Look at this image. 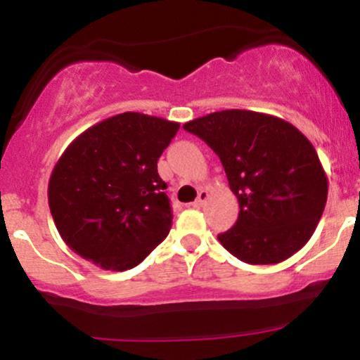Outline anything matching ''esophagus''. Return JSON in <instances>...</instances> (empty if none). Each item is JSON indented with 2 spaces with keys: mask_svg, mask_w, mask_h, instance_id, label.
Instances as JSON below:
<instances>
[{
  "mask_svg": "<svg viewBox=\"0 0 360 360\" xmlns=\"http://www.w3.org/2000/svg\"><path fill=\"white\" fill-rule=\"evenodd\" d=\"M206 200H208V191H206V189H201V191L198 193V198L193 203V206L194 208H201V206L206 203Z\"/></svg>",
  "mask_w": 360,
  "mask_h": 360,
  "instance_id": "esophagus-1",
  "label": "esophagus"
}]
</instances>
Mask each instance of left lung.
I'll use <instances>...</instances> for the list:
<instances>
[{"label": "left lung", "instance_id": "1", "mask_svg": "<svg viewBox=\"0 0 360 360\" xmlns=\"http://www.w3.org/2000/svg\"><path fill=\"white\" fill-rule=\"evenodd\" d=\"M220 157L238 218L218 240L247 264H278L309 240L325 210L328 181L315 147L291 123L223 110L184 123Z\"/></svg>", "mask_w": 360, "mask_h": 360}]
</instances>
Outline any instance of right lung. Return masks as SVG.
<instances>
[{
  "label": "right lung",
  "instance_id": "right-lung-1",
  "mask_svg": "<svg viewBox=\"0 0 360 360\" xmlns=\"http://www.w3.org/2000/svg\"><path fill=\"white\" fill-rule=\"evenodd\" d=\"M179 123L117 115L88 128L64 150L49 181V206L69 249L103 269L139 266L172 225L157 160Z\"/></svg>",
  "mask_w": 360,
  "mask_h": 360
}]
</instances>
